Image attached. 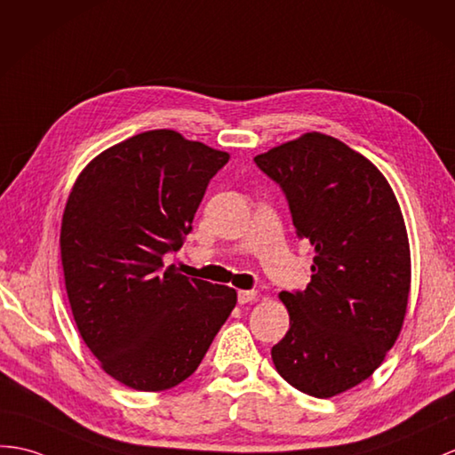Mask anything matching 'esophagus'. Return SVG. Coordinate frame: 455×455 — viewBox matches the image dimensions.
I'll return each instance as SVG.
<instances>
[{"label":"esophagus","instance_id":"esophagus-1","mask_svg":"<svg viewBox=\"0 0 455 455\" xmlns=\"http://www.w3.org/2000/svg\"><path fill=\"white\" fill-rule=\"evenodd\" d=\"M256 291H238V302L240 304H248L251 300H256Z\"/></svg>","mask_w":455,"mask_h":455}]
</instances>
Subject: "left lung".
Returning a JSON list of instances; mask_svg holds the SVG:
<instances>
[{"label": "left lung", "instance_id": "8db88e82", "mask_svg": "<svg viewBox=\"0 0 455 455\" xmlns=\"http://www.w3.org/2000/svg\"><path fill=\"white\" fill-rule=\"evenodd\" d=\"M279 184L297 236L315 250L304 291H283L291 327L271 348L299 392L331 397L382 364L403 325L411 253L387 180L361 153L318 132L253 158Z\"/></svg>", "mask_w": 455, "mask_h": 455}]
</instances>
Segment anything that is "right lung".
<instances>
[{
    "label": "right lung",
    "instance_id": "1",
    "mask_svg": "<svg viewBox=\"0 0 455 455\" xmlns=\"http://www.w3.org/2000/svg\"><path fill=\"white\" fill-rule=\"evenodd\" d=\"M228 153L172 130L100 153L61 219V266L77 330L104 372L140 392L184 382L236 306V291L186 277L178 251Z\"/></svg>",
    "mask_w": 455,
    "mask_h": 455
}]
</instances>
